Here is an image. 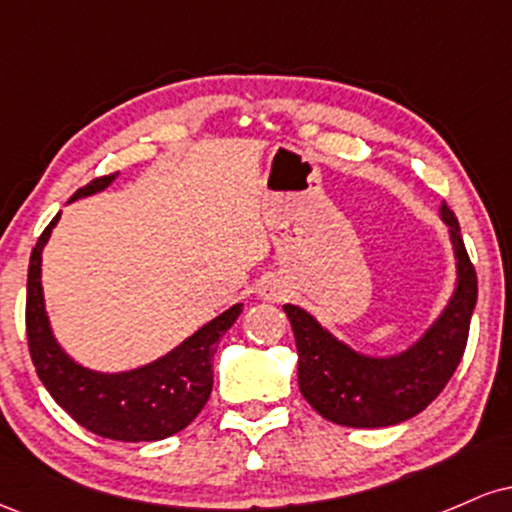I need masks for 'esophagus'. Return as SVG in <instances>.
Wrapping results in <instances>:
<instances>
[{
    "mask_svg": "<svg viewBox=\"0 0 512 512\" xmlns=\"http://www.w3.org/2000/svg\"><path fill=\"white\" fill-rule=\"evenodd\" d=\"M260 296L269 303H279V301H284V298H286V289H284V284H281V281L269 279L260 286Z\"/></svg>",
    "mask_w": 512,
    "mask_h": 512,
    "instance_id": "1",
    "label": "esophagus"
}]
</instances>
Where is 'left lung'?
Instances as JSON below:
<instances>
[{
    "label": "left lung",
    "instance_id": "left-lung-1",
    "mask_svg": "<svg viewBox=\"0 0 512 512\" xmlns=\"http://www.w3.org/2000/svg\"><path fill=\"white\" fill-rule=\"evenodd\" d=\"M457 260V284L438 320L419 342L395 356H368L327 332L308 310L286 303L298 349L301 395L327 421L349 428H383L411 419L436 399L460 366L477 305V272L460 223L440 207Z\"/></svg>",
    "mask_w": 512,
    "mask_h": 512
}]
</instances>
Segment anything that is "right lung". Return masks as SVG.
I'll return each instance as SVG.
<instances>
[{
  "instance_id": "right-lung-1",
  "label": "right lung",
  "mask_w": 512,
  "mask_h": 512,
  "mask_svg": "<svg viewBox=\"0 0 512 512\" xmlns=\"http://www.w3.org/2000/svg\"><path fill=\"white\" fill-rule=\"evenodd\" d=\"M115 178L117 173L91 180L86 187L76 190L69 202L96 195ZM57 221H60V214L38 238L31 252V264H28L26 334L35 373L43 380L52 399L76 424L96 436L125 440V443L175 436L182 428L190 426L207 404L211 385H214L211 363H214L216 346L243 313V303H236L226 313L214 317L166 356L142 368L125 370V373H98V370L79 366L74 358L64 354L50 330L43 284H40L43 248Z\"/></svg>"
}]
</instances>
